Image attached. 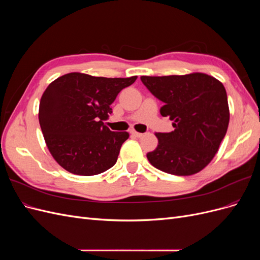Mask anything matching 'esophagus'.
<instances>
[{"mask_svg":"<svg viewBox=\"0 0 260 260\" xmlns=\"http://www.w3.org/2000/svg\"><path fill=\"white\" fill-rule=\"evenodd\" d=\"M131 135H133L135 137H137V138H141L143 136V133H140V132H137V131H135V130H132L131 131Z\"/></svg>","mask_w":260,"mask_h":260,"instance_id":"1","label":"esophagus"}]
</instances>
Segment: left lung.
I'll list each match as a JSON object with an SVG mask.
<instances>
[{
	"label": "left lung",
	"instance_id": "1",
	"mask_svg": "<svg viewBox=\"0 0 260 260\" xmlns=\"http://www.w3.org/2000/svg\"><path fill=\"white\" fill-rule=\"evenodd\" d=\"M141 81L164 102L162 117L174 131L156 133L158 145L146 154L157 169L175 176H191L205 168L223 140L230 113L223 84L202 73L183 76H142Z\"/></svg>",
	"mask_w": 260,
	"mask_h": 260
}]
</instances>
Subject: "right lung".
I'll return each mask as SVG.
<instances>
[{"label":"right lung","instance_id":"right-lung-1","mask_svg":"<svg viewBox=\"0 0 260 260\" xmlns=\"http://www.w3.org/2000/svg\"><path fill=\"white\" fill-rule=\"evenodd\" d=\"M137 78L70 73L49 84L40 101L39 122L59 166L79 176L99 175L114 166L129 133L111 131L102 120L113 113L118 93Z\"/></svg>","mask_w":260,"mask_h":260}]
</instances>
